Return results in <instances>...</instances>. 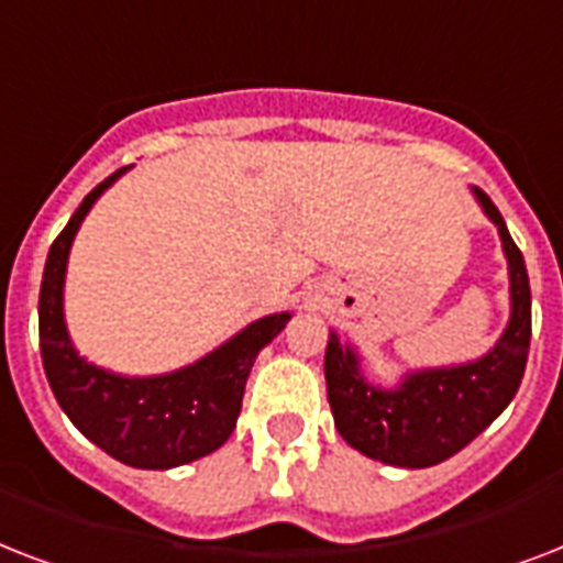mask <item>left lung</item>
<instances>
[{
    "label": "left lung",
    "mask_w": 563,
    "mask_h": 563,
    "mask_svg": "<svg viewBox=\"0 0 563 563\" xmlns=\"http://www.w3.org/2000/svg\"><path fill=\"white\" fill-rule=\"evenodd\" d=\"M473 198L497 228L508 263V324L479 360L415 368L397 383H371L362 353L330 330L324 353L327 400L339 435L374 462L420 471L471 444L515 400L532 339V289L520 247L488 195Z\"/></svg>",
    "instance_id": "obj_1"
}]
</instances>
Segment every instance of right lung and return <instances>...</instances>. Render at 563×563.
Here are the masks:
<instances>
[{
    "label": "right lung",
    "instance_id": "right-lung-1",
    "mask_svg": "<svg viewBox=\"0 0 563 563\" xmlns=\"http://www.w3.org/2000/svg\"><path fill=\"white\" fill-rule=\"evenodd\" d=\"M128 169L101 180L52 242L40 286V353L57 406L87 441L140 471H172L216 453L236 427L247 374L291 312L263 316L201 360L166 374L131 376L78 353L64 316L69 251L87 212Z\"/></svg>",
    "mask_w": 563,
    "mask_h": 563
}]
</instances>
